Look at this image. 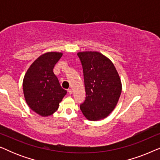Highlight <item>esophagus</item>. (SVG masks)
Wrapping results in <instances>:
<instances>
[{
    "instance_id": "34e87169",
    "label": "esophagus",
    "mask_w": 160,
    "mask_h": 160,
    "mask_svg": "<svg viewBox=\"0 0 160 160\" xmlns=\"http://www.w3.org/2000/svg\"><path fill=\"white\" fill-rule=\"evenodd\" d=\"M72 92H73V91H72L71 89H68V94H70V95H71Z\"/></svg>"
}]
</instances>
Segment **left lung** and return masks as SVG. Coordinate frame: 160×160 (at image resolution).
Returning <instances> with one entry per match:
<instances>
[{
  "label": "left lung",
  "instance_id": "1",
  "mask_svg": "<svg viewBox=\"0 0 160 160\" xmlns=\"http://www.w3.org/2000/svg\"><path fill=\"white\" fill-rule=\"evenodd\" d=\"M83 67L86 100L80 106L85 117L98 121L117 106L122 93L119 75L110 59L99 52H78Z\"/></svg>",
  "mask_w": 160,
  "mask_h": 160
}]
</instances>
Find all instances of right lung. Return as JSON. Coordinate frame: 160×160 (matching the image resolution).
<instances>
[{
    "label": "right lung",
    "instance_id": "1",
    "mask_svg": "<svg viewBox=\"0 0 160 160\" xmlns=\"http://www.w3.org/2000/svg\"><path fill=\"white\" fill-rule=\"evenodd\" d=\"M62 52H49L30 65L23 78V93L30 108L42 117H49L59 108L67 94L61 87L53 68Z\"/></svg>",
    "mask_w": 160,
    "mask_h": 160
}]
</instances>
